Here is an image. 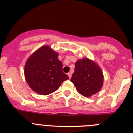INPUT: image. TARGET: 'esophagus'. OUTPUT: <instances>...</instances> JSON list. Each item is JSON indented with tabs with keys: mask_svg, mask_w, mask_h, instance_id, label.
Returning <instances> with one entry per match:
<instances>
[{
	"mask_svg": "<svg viewBox=\"0 0 133 133\" xmlns=\"http://www.w3.org/2000/svg\"><path fill=\"white\" fill-rule=\"evenodd\" d=\"M68 76H69V79H71V76H72V73H71V72H69V73L68 74Z\"/></svg>",
	"mask_w": 133,
	"mask_h": 133,
	"instance_id": "34e87169",
	"label": "esophagus"
}]
</instances>
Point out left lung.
Here are the masks:
<instances>
[{"label":"left lung","mask_w":133,"mask_h":133,"mask_svg":"<svg viewBox=\"0 0 133 133\" xmlns=\"http://www.w3.org/2000/svg\"><path fill=\"white\" fill-rule=\"evenodd\" d=\"M71 81L80 94L85 97H90L102 88L103 76L101 69L95 62L83 58L75 63V71Z\"/></svg>","instance_id":"8db88e82"}]
</instances>
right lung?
<instances>
[{"instance_id": "obj_1", "label": "right lung", "mask_w": 133, "mask_h": 133, "mask_svg": "<svg viewBox=\"0 0 133 133\" xmlns=\"http://www.w3.org/2000/svg\"><path fill=\"white\" fill-rule=\"evenodd\" d=\"M24 76L30 88L42 95L54 92L63 81L69 79L62 71L58 54L47 45L42 46L28 58Z\"/></svg>"}]
</instances>
